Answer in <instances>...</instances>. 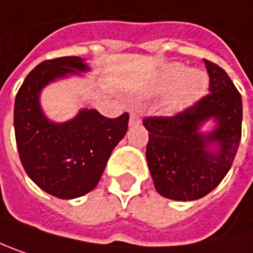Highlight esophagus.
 Here are the masks:
<instances>
[{
  "instance_id": "obj_1",
  "label": "esophagus",
  "mask_w": 253,
  "mask_h": 253,
  "mask_svg": "<svg viewBox=\"0 0 253 253\" xmlns=\"http://www.w3.org/2000/svg\"><path fill=\"white\" fill-rule=\"evenodd\" d=\"M141 121H140V116L137 112H131L129 115V126H134V125H138Z\"/></svg>"
}]
</instances>
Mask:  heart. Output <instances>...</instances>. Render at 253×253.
<instances>
[{"instance_id": "b5f03b06", "label": "heart", "mask_w": 253, "mask_h": 253, "mask_svg": "<svg viewBox=\"0 0 253 253\" xmlns=\"http://www.w3.org/2000/svg\"><path fill=\"white\" fill-rule=\"evenodd\" d=\"M209 79L205 72L199 69H186L183 64L172 63L161 67L149 84L153 92L168 91L162 112L167 115H177L194 106L208 91Z\"/></svg>"}]
</instances>
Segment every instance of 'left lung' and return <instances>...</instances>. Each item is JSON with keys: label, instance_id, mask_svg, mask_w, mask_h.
<instances>
[{"label": "left lung", "instance_id": "1", "mask_svg": "<svg viewBox=\"0 0 253 253\" xmlns=\"http://www.w3.org/2000/svg\"><path fill=\"white\" fill-rule=\"evenodd\" d=\"M209 94L171 118H146L147 165L156 191L196 200L215 189L231 168L242 137V95L224 69L205 60ZM214 128L202 131L206 122Z\"/></svg>", "mask_w": 253, "mask_h": 253}]
</instances>
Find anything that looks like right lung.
Masks as SVG:
<instances>
[{
    "label": "right lung",
    "instance_id": "obj_1",
    "mask_svg": "<svg viewBox=\"0 0 253 253\" xmlns=\"http://www.w3.org/2000/svg\"><path fill=\"white\" fill-rule=\"evenodd\" d=\"M86 72L89 66L81 57L45 60L26 76L14 101V132L22 165L40 189L59 199L81 197L94 189L128 129V113L109 119L95 109H81L66 122L45 116L40 101L42 89Z\"/></svg>",
    "mask_w": 253,
    "mask_h": 253
}]
</instances>
